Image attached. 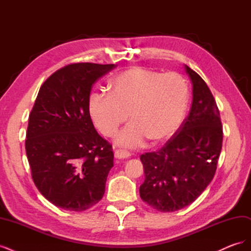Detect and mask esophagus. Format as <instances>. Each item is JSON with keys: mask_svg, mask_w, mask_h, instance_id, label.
Segmentation results:
<instances>
[{"mask_svg": "<svg viewBox=\"0 0 251 251\" xmlns=\"http://www.w3.org/2000/svg\"><path fill=\"white\" fill-rule=\"evenodd\" d=\"M114 156H115L116 159H126L131 156V154L126 151L117 150V151H115V153H114Z\"/></svg>", "mask_w": 251, "mask_h": 251, "instance_id": "esophagus-1", "label": "esophagus"}]
</instances>
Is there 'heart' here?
<instances>
[{"mask_svg": "<svg viewBox=\"0 0 251 251\" xmlns=\"http://www.w3.org/2000/svg\"><path fill=\"white\" fill-rule=\"evenodd\" d=\"M111 83V92L91 94L89 111L98 130L108 137L116 134L130 114L132 121L118 134L117 146L139 148L148 138L161 142L181 126L188 89L178 73L134 67L117 74Z\"/></svg>", "mask_w": 251, "mask_h": 251, "instance_id": "heart-1", "label": "heart"}]
</instances>
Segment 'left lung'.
Here are the masks:
<instances>
[{
	"label": "left lung",
	"instance_id": "8db88e82",
	"mask_svg": "<svg viewBox=\"0 0 251 251\" xmlns=\"http://www.w3.org/2000/svg\"><path fill=\"white\" fill-rule=\"evenodd\" d=\"M193 85V102L179 132L158 151L140 156L146 179L141 199L162 212L193 203L210 183L221 153L223 130L220 112L209 88L185 65Z\"/></svg>",
	"mask_w": 251,
	"mask_h": 251
}]
</instances>
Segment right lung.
Here are the masks:
<instances>
[{"instance_id":"add662e5","label":"right lung","mask_w":251,"mask_h":251,"mask_svg":"<svg viewBox=\"0 0 251 251\" xmlns=\"http://www.w3.org/2000/svg\"><path fill=\"white\" fill-rule=\"evenodd\" d=\"M113 68L68 65L49 76L37 94L26 154L35 186L57 207L82 211L103 197L114 154L91 120L89 98L93 83Z\"/></svg>"}]
</instances>
